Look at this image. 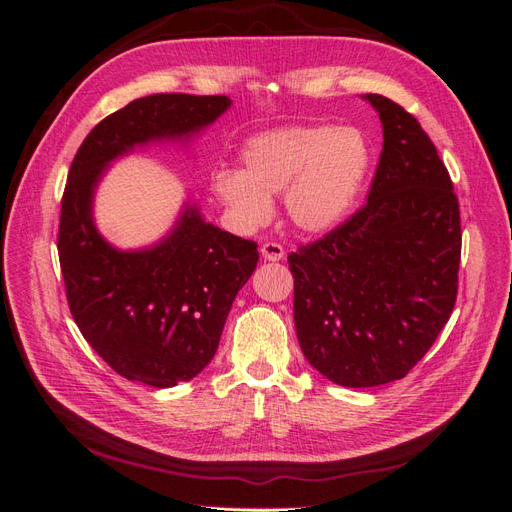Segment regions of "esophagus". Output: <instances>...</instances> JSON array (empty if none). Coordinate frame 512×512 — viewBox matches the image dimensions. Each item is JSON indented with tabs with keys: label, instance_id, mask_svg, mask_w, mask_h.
<instances>
[{
	"label": "esophagus",
	"instance_id": "34e87169",
	"mask_svg": "<svg viewBox=\"0 0 512 512\" xmlns=\"http://www.w3.org/2000/svg\"><path fill=\"white\" fill-rule=\"evenodd\" d=\"M260 254H262V258L269 260V262H277V260L284 258V247L280 243H275V241H267V243H262Z\"/></svg>",
	"mask_w": 512,
	"mask_h": 512
}]
</instances>
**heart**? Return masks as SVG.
Segmentation results:
<instances>
[{
  "label": "heart",
  "mask_w": 512,
  "mask_h": 512,
  "mask_svg": "<svg viewBox=\"0 0 512 512\" xmlns=\"http://www.w3.org/2000/svg\"><path fill=\"white\" fill-rule=\"evenodd\" d=\"M241 170L218 168L211 190L241 226L265 224L273 194L284 192L290 224L324 235L356 207L371 168V145L354 126H288L252 136L239 153Z\"/></svg>",
  "instance_id": "1"
}]
</instances>
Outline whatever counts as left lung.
I'll return each instance as SVG.
<instances>
[{
  "label": "left lung",
  "instance_id": "8db88e82",
  "mask_svg": "<svg viewBox=\"0 0 512 512\" xmlns=\"http://www.w3.org/2000/svg\"><path fill=\"white\" fill-rule=\"evenodd\" d=\"M382 153L367 205L288 256L294 327L309 365L350 389L401 380L453 314L459 200L436 145L406 108L367 94Z\"/></svg>",
  "mask_w": 512,
  "mask_h": 512
}]
</instances>
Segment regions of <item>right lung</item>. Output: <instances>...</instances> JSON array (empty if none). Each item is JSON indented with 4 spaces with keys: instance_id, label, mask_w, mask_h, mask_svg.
Segmentation results:
<instances>
[{
    "instance_id": "obj_1",
    "label": "right lung",
    "mask_w": 512,
    "mask_h": 512,
    "mask_svg": "<svg viewBox=\"0 0 512 512\" xmlns=\"http://www.w3.org/2000/svg\"><path fill=\"white\" fill-rule=\"evenodd\" d=\"M228 106V96L153 94L119 108L76 151L61 198L57 252L76 327L119 376L156 389L209 365L232 301L256 269L258 245L207 224L188 205L160 243L121 252L94 224V192L123 153L185 141Z\"/></svg>"
}]
</instances>
